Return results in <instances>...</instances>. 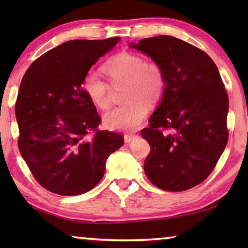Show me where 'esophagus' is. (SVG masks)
Returning a JSON list of instances; mask_svg holds the SVG:
<instances>
[{
	"mask_svg": "<svg viewBox=\"0 0 248 248\" xmlns=\"http://www.w3.org/2000/svg\"><path fill=\"white\" fill-rule=\"evenodd\" d=\"M124 142L125 143H130L134 138H136V136H133V134H124Z\"/></svg>",
	"mask_w": 248,
	"mask_h": 248,
	"instance_id": "1",
	"label": "esophagus"
}]
</instances>
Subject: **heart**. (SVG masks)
I'll list each match as a JSON object with an SVG mask.
<instances>
[{
  "mask_svg": "<svg viewBox=\"0 0 248 248\" xmlns=\"http://www.w3.org/2000/svg\"><path fill=\"white\" fill-rule=\"evenodd\" d=\"M104 71L114 85L127 83V103L106 112L104 124L111 130L133 131L148 115V103H156L164 93V72L155 62H146L144 57L129 52L117 54L105 64ZM83 87L95 106L100 109L109 106L110 87L98 74H87Z\"/></svg>",
  "mask_w": 248,
  "mask_h": 248,
  "instance_id": "1",
  "label": "heart"
}]
</instances>
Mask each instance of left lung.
<instances>
[{"label": "left lung", "instance_id": "1", "mask_svg": "<svg viewBox=\"0 0 248 248\" xmlns=\"http://www.w3.org/2000/svg\"><path fill=\"white\" fill-rule=\"evenodd\" d=\"M161 66L165 90L141 131L151 152L144 173L154 186L183 191L215 169L228 143L229 98L219 70L202 50L171 36L129 44Z\"/></svg>", "mask_w": 248, "mask_h": 248}]
</instances>
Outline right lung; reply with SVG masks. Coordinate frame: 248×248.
<instances>
[{
  "instance_id": "obj_1",
  "label": "right lung",
  "mask_w": 248,
  "mask_h": 248,
  "mask_svg": "<svg viewBox=\"0 0 248 248\" xmlns=\"http://www.w3.org/2000/svg\"><path fill=\"white\" fill-rule=\"evenodd\" d=\"M119 41H66L32 62L20 83L19 152L37 182L54 194L90 191L103 178L109 155L124 144L120 134L97 131L100 118L83 89L90 69Z\"/></svg>"
}]
</instances>
